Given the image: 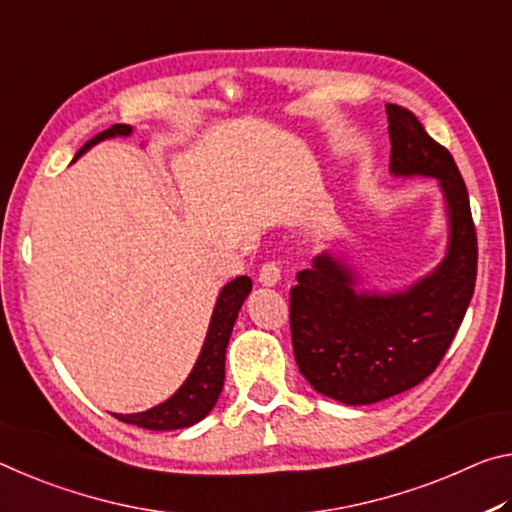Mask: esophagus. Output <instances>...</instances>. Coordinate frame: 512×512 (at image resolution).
Instances as JSON below:
<instances>
[{"instance_id":"34e87169","label":"esophagus","mask_w":512,"mask_h":512,"mask_svg":"<svg viewBox=\"0 0 512 512\" xmlns=\"http://www.w3.org/2000/svg\"><path fill=\"white\" fill-rule=\"evenodd\" d=\"M281 279V267L276 261H265L261 272H258V281L263 283V286H276Z\"/></svg>"}]
</instances>
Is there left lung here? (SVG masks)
Masks as SVG:
<instances>
[{"label":"left lung","mask_w":512,"mask_h":512,"mask_svg":"<svg viewBox=\"0 0 512 512\" xmlns=\"http://www.w3.org/2000/svg\"><path fill=\"white\" fill-rule=\"evenodd\" d=\"M390 170L440 179L451 240L442 265L397 295H363L331 256H317L290 288V335L299 372L322 395L360 406L422 383L442 356L474 295L479 242L454 156L413 111L388 104Z\"/></svg>","instance_id":"left-lung-1"}]
</instances>
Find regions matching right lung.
<instances>
[{"instance_id": "right-lung-1", "label": "right lung", "mask_w": 512, "mask_h": 512, "mask_svg": "<svg viewBox=\"0 0 512 512\" xmlns=\"http://www.w3.org/2000/svg\"><path fill=\"white\" fill-rule=\"evenodd\" d=\"M131 127L129 124H113L111 129L97 133L95 138L88 140L86 145L79 149V154L86 152L90 145L113 138V136H129ZM77 154V156H79ZM251 279L249 276H238L231 283H226L217 299L215 311L211 317V326H208V335L201 354L197 358V365L192 367L186 383L174 392V395L158 404L154 408L145 410V413H133V415H113L124 424L140 426V429L149 431H174V429H186V426L197 424L199 420L211 413L213 406L220 397L222 385H224V356L226 345H229L233 324H236L238 311L242 301L249 295Z\"/></svg>"}]
</instances>
